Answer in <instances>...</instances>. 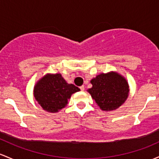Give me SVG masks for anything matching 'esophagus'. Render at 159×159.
<instances>
[{
	"label": "esophagus",
	"instance_id": "obj_1",
	"mask_svg": "<svg viewBox=\"0 0 159 159\" xmlns=\"http://www.w3.org/2000/svg\"><path fill=\"white\" fill-rule=\"evenodd\" d=\"M80 89H81V91H84V85H82V86L80 87Z\"/></svg>",
	"mask_w": 159,
	"mask_h": 159
}]
</instances>
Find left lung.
<instances>
[{
  "label": "left lung",
  "mask_w": 159,
  "mask_h": 159,
  "mask_svg": "<svg viewBox=\"0 0 159 159\" xmlns=\"http://www.w3.org/2000/svg\"><path fill=\"white\" fill-rule=\"evenodd\" d=\"M90 82L93 87L88 91L102 110H115L128 98V84L118 73H102L93 78Z\"/></svg>",
  "instance_id": "8db88e82"
}]
</instances>
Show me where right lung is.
Segmentation results:
<instances>
[{"label": "right lung", "mask_w": 159, "mask_h": 159, "mask_svg": "<svg viewBox=\"0 0 159 159\" xmlns=\"http://www.w3.org/2000/svg\"><path fill=\"white\" fill-rule=\"evenodd\" d=\"M79 90L78 87L66 82L60 74H48L35 85L34 96L44 110L54 113L65 107L71 94Z\"/></svg>", "instance_id": "add662e5"}]
</instances>
